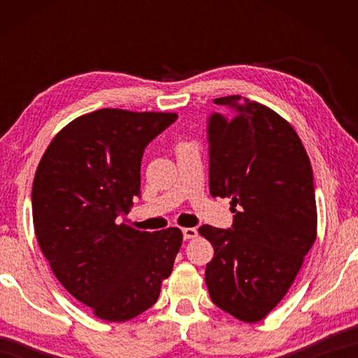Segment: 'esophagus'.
I'll return each mask as SVG.
<instances>
[{"mask_svg":"<svg viewBox=\"0 0 358 358\" xmlns=\"http://www.w3.org/2000/svg\"><path fill=\"white\" fill-rule=\"evenodd\" d=\"M181 232H183L185 240H191V238L197 237V229L196 227H185V229H181Z\"/></svg>","mask_w":358,"mask_h":358,"instance_id":"esophagus-1","label":"esophagus"}]
</instances>
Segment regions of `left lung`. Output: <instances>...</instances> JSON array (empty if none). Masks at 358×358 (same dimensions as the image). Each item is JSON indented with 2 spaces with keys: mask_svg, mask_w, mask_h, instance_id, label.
I'll return each instance as SVG.
<instances>
[{
  "mask_svg": "<svg viewBox=\"0 0 358 358\" xmlns=\"http://www.w3.org/2000/svg\"><path fill=\"white\" fill-rule=\"evenodd\" d=\"M208 117L210 192L232 199L229 229H199L215 248L205 268L211 301L259 322L281 301L316 241L310 157L292 126L271 108L226 96Z\"/></svg>",
  "mask_w": 358,
  "mask_h": 358,
  "instance_id": "left-lung-1",
  "label": "left lung"
}]
</instances>
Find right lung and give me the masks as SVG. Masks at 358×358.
Instances as JSON below:
<instances>
[{
	"mask_svg": "<svg viewBox=\"0 0 358 358\" xmlns=\"http://www.w3.org/2000/svg\"><path fill=\"white\" fill-rule=\"evenodd\" d=\"M175 120L120 108L87 113L58 132L34 175L41 251L66 290L108 322L155 305L183 241L177 227L142 232L120 224L141 194L145 148Z\"/></svg>",
	"mask_w": 358,
	"mask_h": 358,
	"instance_id": "add662e5",
	"label": "right lung"
}]
</instances>
